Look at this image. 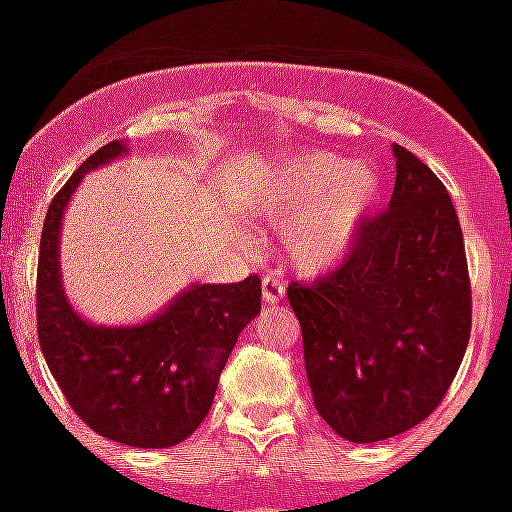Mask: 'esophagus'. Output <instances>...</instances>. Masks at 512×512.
Segmentation results:
<instances>
[{
    "mask_svg": "<svg viewBox=\"0 0 512 512\" xmlns=\"http://www.w3.org/2000/svg\"><path fill=\"white\" fill-rule=\"evenodd\" d=\"M263 300L268 305H276L284 300V284H281V279L276 273L263 276Z\"/></svg>",
    "mask_w": 512,
    "mask_h": 512,
    "instance_id": "obj_1",
    "label": "esophagus"
}]
</instances>
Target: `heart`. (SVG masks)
<instances>
[{
	"mask_svg": "<svg viewBox=\"0 0 512 512\" xmlns=\"http://www.w3.org/2000/svg\"><path fill=\"white\" fill-rule=\"evenodd\" d=\"M377 193L380 175L369 164L311 151L257 183L252 217L281 228V255L292 271L316 276L348 257Z\"/></svg>",
	"mask_w": 512,
	"mask_h": 512,
	"instance_id": "obj_1",
	"label": "heart"
}]
</instances>
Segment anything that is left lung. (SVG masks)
I'll use <instances>...</instances> for the list:
<instances>
[{
	"label": "left lung",
	"mask_w": 512,
	"mask_h": 512,
	"mask_svg": "<svg viewBox=\"0 0 512 512\" xmlns=\"http://www.w3.org/2000/svg\"><path fill=\"white\" fill-rule=\"evenodd\" d=\"M396 188L337 271L292 281L313 404L337 436L374 444L428 417L470 340L465 241L446 185L393 146Z\"/></svg>",
	"instance_id": "8db88e82"
}]
</instances>
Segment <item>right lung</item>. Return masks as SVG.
<instances>
[{
    "label": "right lung",
    "instance_id": "obj_1",
    "mask_svg": "<svg viewBox=\"0 0 512 512\" xmlns=\"http://www.w3.org/2000/svg\"><path fill=\"white\" fill-rule=\"evenodd\" d=\"M127 154L98 148L52 199L36 271V327L63 396L98 436L135 449H167L209 414L241 329L260 313V279L191 284L162 313L130 327H98L74 311L60 279V223L90 170Z\"/></svg>",
    "mask_w": 512,
    "mask_h": 512
}]
</instances>
